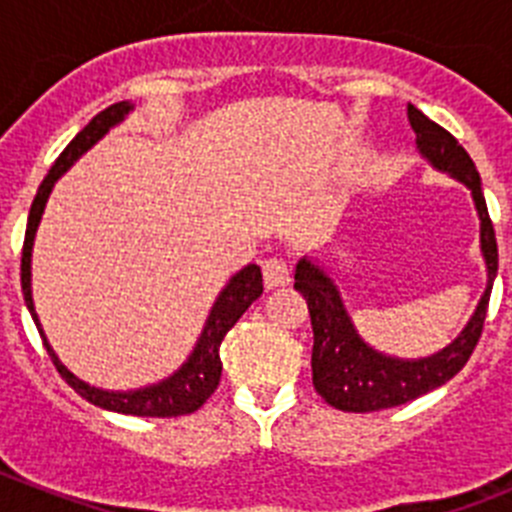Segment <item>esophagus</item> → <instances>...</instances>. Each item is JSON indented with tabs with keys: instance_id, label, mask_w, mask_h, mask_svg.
<instances>
[{
	"instance_id": "1",
	"label": "esophagus",
	"mask_w": 512,
	"mask_h": 512,
	"mask_svg": "<svg viewBox=\"0 0 512 512\" xmlns=\"http://www.w3.org/2000/svg\"><path fill=\"white\" fill-rule=\"evenodd\" d=\"M261 269H264L266 289L284 287V284H289V266L284 259H266Z\"/></svg>"
}]
</instances>
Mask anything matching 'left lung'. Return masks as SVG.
<instances>
[{"label": "left lung", "instance_id": "obj_1", "mask_svg": "<svg viewBox=\"0 0 512 512\" xmlns=\"http://www.w3.org/2000/svg\"><path fill=\"white\" fill-rule=\"evenodd\" d=\"M408 120L415 130V143L438 171H446L472 189L479 212V241L487 264V289L467 328L454 343L428 359H395L366 346L343 307L338 287L320 266L302 259L295 271V289L307 300L312 323V384L328 405L343 413H374L397 408L425 392L436 390L464 369L485 328L492 282L497 274V241L487 212L479 171L459 140L408 104Z\"/></svg>", "mask_w": 512, "mask_h": 512}]
</instances>
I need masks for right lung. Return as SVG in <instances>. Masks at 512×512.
<instances>
[{
  "mask_svg": "<svg viewBox=\"0 0 512 512\" xmlns=\"http://www.w3.org/2000/svg\"><path fill=\"white\" fill-rule=\"evenodd\" d=\"M133 110L130 102H117L110 104L107 110L99 112L97 117H92L87 128L81 130L69 146L63 148L61 156L56 158V164L51 166L48 176L43 179V184L38 187L35 194L33 207H30V215H27V230H25V243H22V264H20V282H22V297H25V305L33 315L35 325L40 330V338L45 343V351L51 356V361L56 364L58 374H61L69 387H74L81 397L97 408L112 410V413L122 415H138V418H176V415H189L194 410H200L207 402V397L217 390L220 384V372H223V361H220V343H223L225 333L238 323L243 312L251 307L253 300H259L261 292H264V279H261V269L256 264L243 266L228 284L220 292V297L215 300L210 310V318H207L205 330H202L200 341L194 346L192 356L182 364L179 372L171 374L164 382L151 384V387H143V390H130V392H107L92 387V384L81 382L79 377L66 369L61 364L56 354H53L51 343L45 338L43 328H40V320L35 315L33 305V289H30V256H33V241L35 230L40 225V217H43L45 202H48V194H51L53 184L66 174V169H71L76 158L81 153H87L89 148L102 138L110 128H115L117 122L125 120V115Z\"/></svg>",
  "mask_w": 512,
  "mask_h": 512,
  "instance_id": "add662e5",
  "label": "right lung"
}]
</instances>
